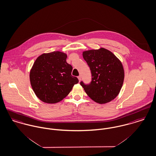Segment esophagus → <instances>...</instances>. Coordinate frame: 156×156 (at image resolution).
<instances>
[{
    "mask_svg": "<svg viewBox=\"0 0 156 156\" xmlns=\"http://www.w3.org/2000/svg\"><path fill=\"white\" fill-rule=\"evenodd\" d=\"M78 79H79V82H80V80H81V76H78Z\"/></svg>",
    "mask_w": 156,
    "mask_h": 156,
    "instance_id": "1",
    "label": "esophagus"
}]
</instances>
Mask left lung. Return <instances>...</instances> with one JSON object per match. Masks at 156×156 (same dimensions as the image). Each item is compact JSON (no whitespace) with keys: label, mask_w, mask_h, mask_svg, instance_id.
<instances>
[{"label":"left lung","mask_w":156,"mask_h":156,"mask_svg":"<svg viewBox=\"0 0 156 156\" xmlns=\"http://www.w3.org/2000/svg\"><path fill=\"white\" fill-rule=\"evenodd\" d=\"M83 57L92 74L89 84L80 82L85 92L99 104L113 100L123 83L125 73L122 62L112 52L102 48L84 51Z\"/></svg>","instance_id":"8db88e82"}]
</instances>
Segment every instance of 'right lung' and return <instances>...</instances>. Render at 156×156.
<instances>
[{
	"label": "right lung",
	"mask_w": 156,
	"mask_h": 156,
	"mask_svg": "<svg viewBox=\"0 0 156 156\" xmlns=\"http://www.w3.org/2000/svg\"><path fill=\"white\" fill-rule=\"evenodd\" d=\"M67 55L54 51L38 57L30 73L32 89L43 102L54 104L61 101L79 82L71 75L73 67L66 62Z\"/></svg>",
	"instance_id": "right-lung-1"
}]
</instances>
